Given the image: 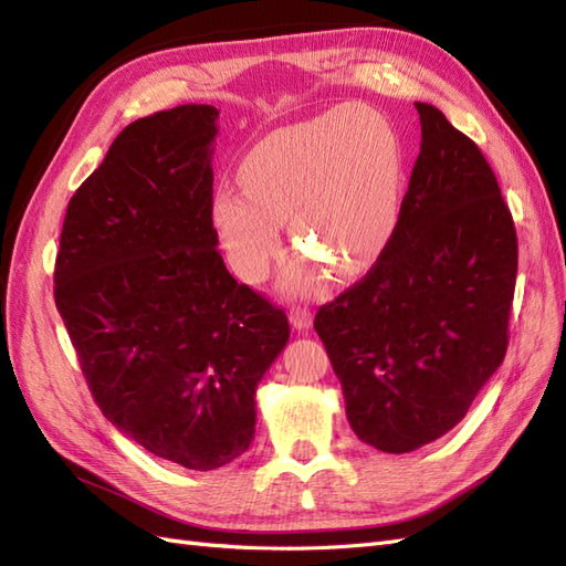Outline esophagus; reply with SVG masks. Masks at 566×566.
Wrapping results in <instances>:
<instances>
[{"label": "esophagus", "instance_id": "obj_1", "mask_svg": "<svg viewBox=\"0 0 566 566\" xmlns=\"http://www.w3.org/2000/svg\"><path fill=\"white\" fill-rule=\"evenodd\" d=\"M290 321L296 331H308L311 323H314V314H311V308H306V306H292Z\"/></svg>", "mask_w": 566, "mask_h": 566}]
</instances>
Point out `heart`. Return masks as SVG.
Wrapping results in <instances>:
<instances>
[{
	"mask_svg": "<svg viewBox=\"0 0 566 566\" xmlns=\"http://www.w3.org/2000/svg\"><path fill=\"white\" fill-rule=\"evenodd\" d=\"M243 191L216 189L211 226L231 270L258 284L282 252L280 226L302 250L284 290L311 294L323 271L355 276L389 248L401 207V150L387 118L369 106L274 130L238 167Z\"/></svg>",
	"mask_w": 566,
	"mask_h": 566,
	"instance_id": "obj_1",
	"label": "heart"
}]
</instances>
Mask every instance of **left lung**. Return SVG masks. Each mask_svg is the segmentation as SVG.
Returning <instances> with one entry per match:
<instances>
[{
  "label": "left lung",
  "instance_id": "8db88e82",
  "mask_svg": "<svg viewBox=\"0 0 566 566\" xmlns=\"http://www.w3.org/2000/svg\"><path fill=\"white\" fill-rule=\"evenodd\" d=\"M416 109L420 153L391 243L314 321L355 436L391 454L452 430L501 367L518 272L482 150L432 104Z\"/></svg>",
  "mask_w": 566,
  "mask_h": 566
}]
</instances>
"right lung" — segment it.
Instances as JSON below:
<instances>
[{"label":"right lung","mask_w":566,"mask_h":566,"mask_svg":"<svg viewBox=\"0 0 566 566\" xmlns=\"http://www.w3.org/2000/svg\"><path fill=\"white\" fill-rule=\"evenodd\" d=\"M219 109L128 124L67 203L55 306L102 413L155 457L211 472L255 436L290 321L226 270L211 226Z\"/></svg>","instance_id":"add662e5"}]
</instances>
